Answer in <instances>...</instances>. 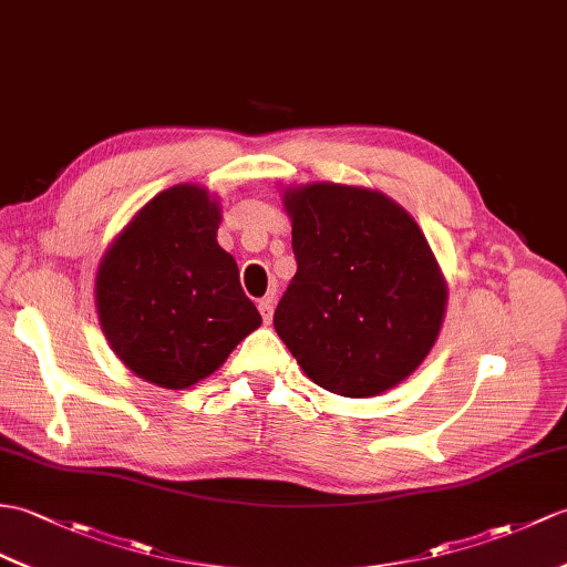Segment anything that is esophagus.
I'll list each match as a JSON object with an SVG mask.
<instances>
[{
  "mask_svg": "<svg viewBox=\"0 0 567 567\" xmlns=\"http://www.w3.org/2000/svg\"><path fill=\"white\" fill-rule=\"evenodd\" d=\"M272 309H275V299H272V297H262V299L258 301V311H260L262 321H266V323L272 321Z\"/></svg>",
  "mask_w": 567,
  "mask_h": 567,
  "instance_id": "1",
  "label": "esophagus"
}]
</instances>
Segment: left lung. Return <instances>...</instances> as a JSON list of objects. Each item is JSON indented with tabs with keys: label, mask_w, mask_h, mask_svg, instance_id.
<instances>
[{
	"label": "left lung",
	"mask_w": 567,
	"mask_h": 567,
	"mask_svg": "<svg viewBox=\"0 0 567 567\" xmlns=\"http://www.w3.org/2000/svg\"><path fill=\"white\" fill-rule=\"evenodd\" d=\"M297 275L275 331L305 374L348 399H372L430 354L446 280L417 221L389 195L340 183L282 190Z\"/></svg>",
	"instance_id": "obj_1"
}]
</instances>
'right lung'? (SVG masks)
Instances as JSON below:
<instances>
[{"instance_id":"add662e5","label":"right lung","mask_w":567,"mask_h":567,"mask_svg":"<svg viewBox=\"0 0 567 567\" xmlns=\"http://www.w3.org/2000/svg\"><path fill=\"white\" fill-rule=\"evenodd\" d=\"M219 197L195 183L154 195L96 270L101 331L127 370L162 389L207 379L262 323L217 244Z\"/></svg>"}]
</instances>
